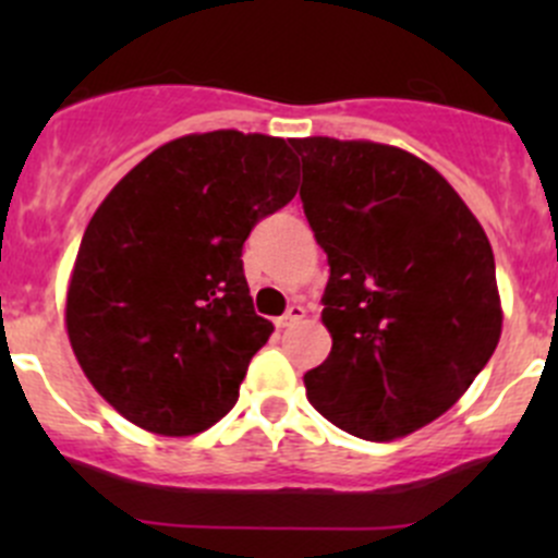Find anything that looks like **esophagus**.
Instances as JSON below:
<instances>
[{"label": "esophagus", "instance_id": "obj_1", "mask_svg": "<svg viewBox=\"0 0 558 558\" xmlns=\"http://www.w3.org/2000/svg\"><path fill=\"white\" fill-rule=\"evenodd\" d=\"M305 307H302V305H296V302H294V305H289V311H286L283 315H280V318H278V326H294V324H300V320L302 318H305Z\"/></svg>", "mask_w": 558, "mask_h": 558}]
</instances>
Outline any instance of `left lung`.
<instances>
[{
	"mask_svg": "<svg viewBox=\"0 0 558 558\" xmlns=\"http://www.w3.org/2000/svg\"><path fill=\"white\" fill-rule=\"evenodd\" d=\"M300 199L329 262L324 364L305 373L326 421L393 440L440 418L502 331L486 232L446 178L391 145L291 140Z\"/></svg>",
	"mask_w": 558,
	"mask_h": 558,
	"instance_id": "1",
	"label": "left lung"
}]
</instances>
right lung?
<instances>
[{
	"mask_svg": "<svg viewBox=\"0 0 558 558\" xmlns=\"http://www.w3.org/2000/svg\"><path fill=\"white\" fill-rule=\"evenodd\" d=\"M294 194L286 140L234 129L161 145L107 194L72 269L66 331L123 418L185 437L234 408L272 335L253 311L243 245Z\"/></svg>",
	"mask_w": 558,
	"mask_h": 558,
	"instance_id": "1",
	"label": "right lung"
}]
</instances>
